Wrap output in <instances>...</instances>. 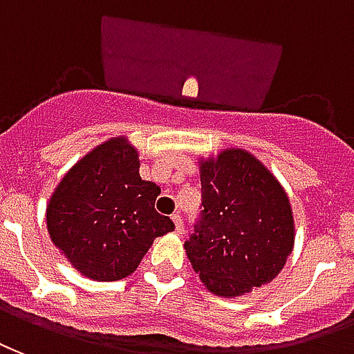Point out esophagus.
I'll return each instance as SVG.
<instances>
[{"instance_id":"obj_1","label":"esophagus","mask_w":354,"mask_h":354,"mask_svg":"<svg viewBox=\"0 0 354 354\" xmlns=\"http://www.w3.org/2000/svg\"><path fill=\"white\" fill-rule=\"evenodd\" d=\"M171 221H174V224H175V230L179 232V234H183V230H185V223H183V216H180L179 213H175V215L171 216Z\"/></svg>"}]
</instances>
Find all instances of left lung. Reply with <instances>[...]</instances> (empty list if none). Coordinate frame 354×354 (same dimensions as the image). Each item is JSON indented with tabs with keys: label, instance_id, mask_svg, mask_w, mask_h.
<instances>
[{
	"label": "left lung",
	"instance_id": "obj_1",
	"mask_svg": "<svg viewBox=\"0 0 354 354\" xmlns=\"http://www.w3.org/2000/svg\"><path fill=\"white\" fill-rule=\"evenodd\" d=\"M202 216L185 249L209 292L237 298L273 281L294 247L285 188L257 156L224 149L200 160Z\"/></svg>",
	"mask_w": 354,
	"mask_h": 354
}]
</instances>
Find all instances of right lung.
<instances>
[{
	"instance_id": "1",
	"label": "right lung",
	"mask_w": 354,
	"mask_h": 354,
	"mask_svg": "<svg viewBox=\"0 0 354 354\" xmlns=\"http://www.w3.org/2000/svg\"><path fill=\"white\" fill-rule=\"evenodd\" d=\"M160 187L139 175V152L124 136L82 156L54 188L46 230L77 272L118 281L138 270L156 237L175 228L154 202Z\"/></svg>"
}]
</instances>
